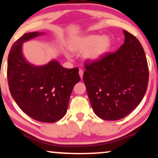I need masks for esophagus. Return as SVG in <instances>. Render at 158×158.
Returning <instances> with one entry per match:
<instances>
[{
  "instance_id": "34e87169",
  "label": "esophagus",
  "mask_w": 158,
  "mask_h": 158,
  "mask_svg": "<svg viewBox=\"0 0 158 158\" xmlns=\"http://www.w3.org/2000/svg\"><path fill=\"white\" fill-rule=\"evenodd\" d=\"M83 73H84V71H82V70H81V69H79V76H80L81 79H82Z\"/></svg>"
}]
</instances>
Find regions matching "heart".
Wrapping results in <instances>:
<instances>
[{
	"label": "heart",
	"instance_id": "1",
	"mask_svg": "<svg viewBox=\"0 0 158 158\" xmlns=\"http://www.w3.org/2000/svg\"><path fill=\"white\" fill-rule=\"evenodd\" d=\"M111 46L110 38L107 35L89 34L81 37H76L69 40L68 47L73 53L85 52L84 58L89 61L98 60L109 51ZM70 57L69 54H65Z\"/></svg>",
	"mask_w": 158,
	"mask_h": 158
}]
</instances>
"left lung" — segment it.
<instances>
[{
    "instance_id": "left-lung-1",
    "label": "left lung",
    "mask_w": 158,
    "mask_h": 158,
    "mask_svg": "<svg viewBox=\"0 0 158 158\" xmlns=\"http://www.w3.org/2000/svg\"><path fill=\"white\" fill-rule=\"evenodd\" d=\"M125 42L117 52L85 63L83 81L94 112L105 120L126 117L147 91L149 69L144 50L134 35L123 31Z\"/></svg>"
}]
</instances>
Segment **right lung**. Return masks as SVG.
Listing matches in <instances>:
<instances>
[{
  "label": "right lung",
  "mask_w": 158,
  "mask_h": 158,
  "mask_svg": "<svg viewBox=\"0 0 158 158\" xmlns=\"http://www.w3.org/2000/svg\"><path fill=\"white\" fill-rule=\"evenodd\" d=\"M43 34L25 33L15 41L8 57L7 79L11 96L23 112L37 121L55 123L66 113L80 77L78 68L65 69L55 60L41 66L26 60L23 44Z\"/></svg>",
  "instance_id": "right-lung-1"
}]
</instances>
